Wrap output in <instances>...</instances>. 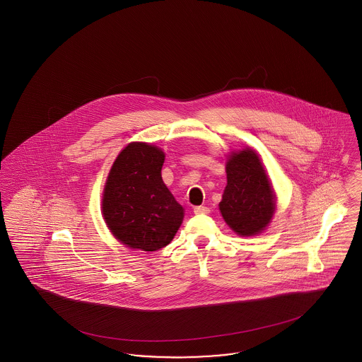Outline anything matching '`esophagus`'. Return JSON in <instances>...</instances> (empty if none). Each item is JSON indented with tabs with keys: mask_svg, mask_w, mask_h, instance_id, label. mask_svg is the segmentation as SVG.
<instances>
[{
	"mask_svg": "<svg viewBox=\"0 0 362 362\" xmlns=\"http://www.w3.org/2000/svg\"><path fill=\"white\" fill-rule=\"evenodd\" d=\"M194 213H195V214L209 213V208H208V206H195V208H194Z\"/></svg>",
	"mask_w": 362,
	"mask_h": 362,
	"instance_id": "obj_1",
	"label": "esophagus"
}]
</instances>
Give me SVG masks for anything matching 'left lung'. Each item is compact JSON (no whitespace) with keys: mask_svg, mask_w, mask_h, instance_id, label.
I'll return each mask as SVG.
<instances>
[{"mask_svg":"<svg viewBox=\"0 0 362 362\" xmlns=\"http://www.w3.org/2000/svg\"><path fill=\"white\" fill-rule=\"evenodd\" d=\"M227 186L218 204L226 223L240 236L258 234L275 212L269 179L253 150L238 151L227 161Z\"/></svg>","mask_w":362,"mask_h":362,"instance_id":"1","label":"left lung"}]
</instances>
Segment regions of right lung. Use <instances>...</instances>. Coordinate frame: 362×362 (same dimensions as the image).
I'll return each mask as SVG.
<instances>
[{"label": "right lung", "mask_w": 362, "mask_h": 362, "mask_svg": "<svg viewBox=\"0 0 362 362\" xmlns=\"http://www.w3.org/2000/svg\"><path fill=\"white\" fill-rule=\"evenodd\" d=\"M164 153L135 142L122 150L107 176L103 213L110 233L144 252L167 246L177 233L183 208L163 182Z\"/></svg>", "instance_id": "obj_1"}]
</instances>
